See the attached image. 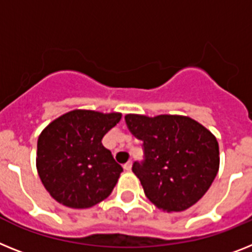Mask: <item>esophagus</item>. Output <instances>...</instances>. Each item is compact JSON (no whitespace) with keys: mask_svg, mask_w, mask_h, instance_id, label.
<instances>
[{"mask_svg":"<svg viewBox=\"0 0 252 252\" xmlns=\"http://www.w3.org/2000/svg\"><path fill=\"white\" fill-rule=\"evenodd\" d=\"M123 168L126 169V170H130V169H132V161L126 162V164H124V165H123Z\"/></svg>","mask_w":252,"mask_h":252,"instance_id":"obj_1","label":"esophagus"}]
</instances>
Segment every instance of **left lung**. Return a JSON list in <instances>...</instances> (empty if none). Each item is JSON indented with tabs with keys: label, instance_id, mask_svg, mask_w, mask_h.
<instances>
[{
	"label": "left lung",
	"instance_id": "obj_1",
	"mask_svg": "<svg viewBox=\"0 0 252 252\" xmlns=\"http://www.w3.org/2000/svg\"><path fill=\"white\" fill-rule=\"evenodd\" d=\"M126 126L142 141L143 160L132 170L158 209L182 211L206 193L219 169L218 141L196 120L179 115H126Z\"/></svg>",
	"mask_w": 252,
	"mask_h": 252
}]
</instances>
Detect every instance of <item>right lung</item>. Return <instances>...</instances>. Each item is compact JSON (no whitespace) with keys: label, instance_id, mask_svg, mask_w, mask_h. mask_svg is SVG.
Segmentation results:
<instances>
[{"label":"right lung","instance_id":"right-lung-1","mask_svg":"<svg viewBox=\"0 0 252 252\" xmlns=\"http://www.w3.org/2000/svg\"><path fill=\"white\" fill-rule=\"evenodd\" d=\"M122 114L74 110L51 123L37 143V170L44 188L60 204L91 208L113 192L123 168L102 138Z\"/></svg>","mask_w":252,"mask_h":252}]
</instances>
